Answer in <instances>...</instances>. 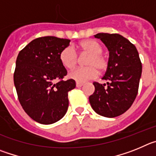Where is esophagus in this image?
Segmentation results:
<instances>
[{"label":"esophagus","mask_w":156,"mask_h":156,"mask_svg":"<svg viewBox=\"0 0 156 156\" xmlns=\"http://www.w3.org/2000/svg\"><path fill=\"white\" fill-rule=\"evenodd\" d=\"M83 83H76V87H81L83 86Z\"/></svg>","instance_id":"esophagus-1"}]
</instances>
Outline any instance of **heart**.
Instances as JSON below:
<instances>
[{"label":"heart","instance_id":"heart-1","mask_svg":"<svg viewBox=\"0 0 156 156\" xmlns=\"http://www.w3.org/2000/svg\"><path fill=\"white\" fill-rule=\"evenodd\" d=\"M79 48L82 53L90 55L86 62L87 67L76 69L70 73L69 76L77 83H85L98 76V70L100 72L105 71L108 67V61L101 55L102 47L96 41L91 40L83 41L79 44ZM59 59L65 68L71 70L76 66L78 55L73 47L68 46L60 52Z\"/></svg>","mask_w":156,"mask_h":156}]
</instances>
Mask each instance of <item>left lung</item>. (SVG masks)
<instances>
[{
    "label": "left lung",
    "instance_id": "1",
    "mask_svg": "<svg viewBox=\"0 0 156 156\" xmlns=\"http://www.w3.org/2000/svg\"><path fill=\"white\" fill-rule=\"evenodd\" d=\"M94 37L102 41L109 51L108 67L102 77L108 82L107 87L93 83L95 90L89 101L96 113L113 118L124 113L134 101L142 66L136 47L122 36L101 33Z\"/></svg>",
    "mask_w": 156,
    "mask_h": 156
}]
</instances>
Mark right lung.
I'll list each match as a JSON object with an SVG mask.
<instances>
[{
	"mask_svg": "<svg viewBox=\"0 0 156 156\" xmlns=\"http://www.w3.org/2000/svg\"><path fill=\"white\" fill-rule=\"evenodd\" d=\"M70 40L43 37L32 41L18 55L14 83L18 98L27 115L41 124H51L66 115L68 92L73 80H63L67 71L59 55Z\"/></svg>",
	"mask_w": 156,
	"mask_h": 156,
	"instance_id": "1",
	"label": "right lung"
}]
</instances>
